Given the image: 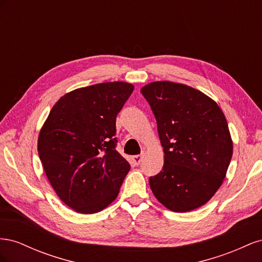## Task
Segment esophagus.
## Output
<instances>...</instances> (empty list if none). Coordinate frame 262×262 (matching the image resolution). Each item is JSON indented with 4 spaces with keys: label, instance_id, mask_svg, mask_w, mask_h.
<instances>
[{
    "label": "esophagus",
    "instance_id": "esophagus-1",
    "mask_svg": "<svg viewBox=\"0 0 262 262\" xmlns=\"http://www.w3.org/2000/svg\"><path fill=\"white\" fill-rule=\"evenodd\" d=\"M142 160H143V155H136L132 157V162L134 165H139Z\"/></svg>",
    "mask_w": 262,
    "mask_h": 262
}]
</instances>
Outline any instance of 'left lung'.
I'll use <instances>...</instances> for the list:
<instances>
[{
	"label": "left lung",
	"instance_id": "left-lung-1",
	"mask_svg": "<svg viewBox=\"0 0 262 262\" xmlns=\"http://www.w3.org/2000/svg\"><path fill=\"white\" fill-rule=\"evenodd\" d=\"M141 93L152 108L164 149L163 169L149 177L150 189L170 211L200 208L223 184L232 160L223 112L208 95L185 84L157 81Z\"/></svg>",
	"mask_w": 262,
	"mask_h": 262
}]
</instances>
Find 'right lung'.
I'll return each mask as SVG.
<instances>
[{
    "label": "right lung",
    "instance_id": "right-lung-1",
    "mask_svg": "<svg viewBox=\"0 0 262 262\" xmlns=\"http://www.w3.org/2000/svg\"><path fill=\"white\" fill-rule=\"evenodd\" d=\"M134 90L107 82L62 96L38 137V154L57 195L73 211L97 213L118 196L130 164L116 149V118Z\"/></svg>",
    "mask_w": 262,
    "mask_h": 262
}]
</instances>
